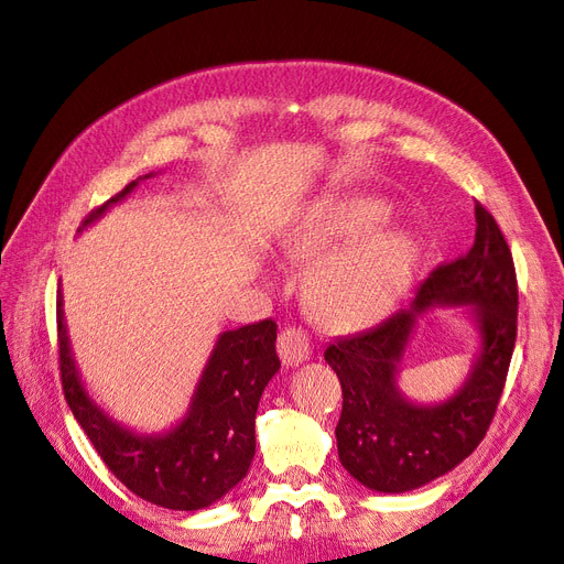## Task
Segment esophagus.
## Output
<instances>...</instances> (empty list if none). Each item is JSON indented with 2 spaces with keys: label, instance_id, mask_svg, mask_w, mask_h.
<instances>
[{
  "label": "esophagus",
  "instance_id": "obj_1",
  "mask_svg": "<svg viewBox=\"0 0 564 564\" xmlns=\"http://www.w3.org/2000/svg\"><path fill=\"white\" fill-rule=\"evenodd\" d=\"M278 350H280V357H282V362L286 367H294V365L305 362L311 357V352H313L308 334L296 329V327H286L280 334Z\"/></svg>",
  "mask_w": 564,
  "mask_h": 564
}]
</instances>
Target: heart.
<instances>
[{"instance_id":"1","label":"heart","mask_w":564,"mask_h":564,"mask_svg":"<svg viewBox=\"0 0 564 564\" xmlns=\"http://www.w3.org/2000/svg\"><path fill=\"white\" fill-rule=\"evenodd\" d=\"M388 207L377 199L319 202L289 237L292 256H319L311 289L319 308L338 322L379 319L404 292L414 270L412 237L395 228H381Z\"/></svg>"}]
</instances>
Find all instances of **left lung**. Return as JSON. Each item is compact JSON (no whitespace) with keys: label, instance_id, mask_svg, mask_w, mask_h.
I'll use <instances>...</instances> for the list:
<instances>
[{"label":"left lung","instance_id":"obj_1","mask_svg":"<svg viewBox=\"0 0 564 564\" xmlns=\"http://www.w3.org/2000/svg\"><path fill=\"white\" fill-rule=\"evenodd\" d=\"M475 224L470 251L433 270L406 308L324 350L344 388L338 458L367 489L402 494L429 485L473 454L497 414L518 336V280L506 237L482 204ZM460 304L481 334L469 379L440 405L406 401L397 373L417 317Z\"/></svg>","mask_w":564,"mask_h":564}]
</instances>
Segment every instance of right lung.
I'll return each mask as SVG.
<instances>
[{"label": "right lung", "instance_id": "add662e5", "mask_svg": "<svg viewBox=\"0 0 564 564\" xmlns=\"http://www.w3.org/2000/svg\"><path fill=\"white\" fill-rule=\"evenodd\" d=\"M139 181L94 209L82 220L79 232L131 195ZM56 315L65 400L119 482L155 506L199 510L226 497L242 480L256 452V409L280 369L275 322L261 319L220 334L187 414L172 431L143 435L110 419L84 388L65 329L61 289Z\"/></svg>", "mask_w": 564, "mask_h": 564}]
</instances>
